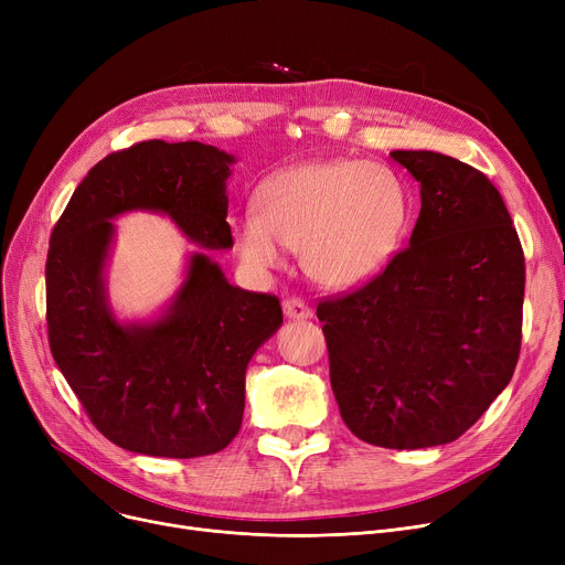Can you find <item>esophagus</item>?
<instances>
[{"instance_id":"1","label":"esophagus","mask_w":565,"mask_h":565,"mask_svg":"<svg viewBox=\"0 0 565 565\" xmlns=\"http://www.w3.org/2000/svg\"><path fill=\"white\" fill-rule=\"evenodd\" d=\"M284 313H286V318H292V320H307L313 316L311 307L300 298L284 300Z\"/></svg>"}]
</instances>
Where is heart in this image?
I'll list each match as a JSON object with an SVG mask.
<instances>
[{"label":"heart","mask_w":565,"mask_h":565,"mask_svg":"<svg viewBox=\"0 0 565 565\" xmlns=\"http://www.w3.org/2000/svg\"><path fill=\"white\" fill-rule=\"evenodd\" d=\"M258 213L235 222V245L254 270H275L284 249H300L305 273L350 288L380 273L398 249L409 192L403 178L362 160L305 162L260 185Z\"/></svg>","instance_id":"obj_1"}]
</instances>
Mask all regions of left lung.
Instances as JSON below:
<instances>
[{"mask_svg":"<svg viewBox=\"0 0 565 565\" xmlns=\"http://www.w3.org/2000/svg\"><path fill=\"white\" fill-rule=\"evenodd\" d=\"M422 213L382 273L318 302L341 419L384 449L458 439L513 377L524 254L488 175L433 151H394Z\"/></svg>","mask_w":565,"mask_h":565,"instance_id":"left-lung-1","label":"left lung"}]
</instances>
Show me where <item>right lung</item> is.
<instances>
[{
    "mask_svg": "<svg viewBox=\"0 0 565 565\" xmlns=\"http://www.w3.org/2000/svg\"><path fill=\"white\" fill-rule=\"evenodd\" d=\"M233 162L201 141H139L88 171L52 228V358L92 424L126 451L199 458L228 447L243 424L247 364L284 322L275 295L231 286L199 252L158 320L118 322L107 302L103 270L116 215L164 213L201 247L233 245Z\"/></svg>",
    "mask_w": 565,
    "mask_h": 565,
    "instance_id": "1",
    "label": "right lung"
}]
</instances>
